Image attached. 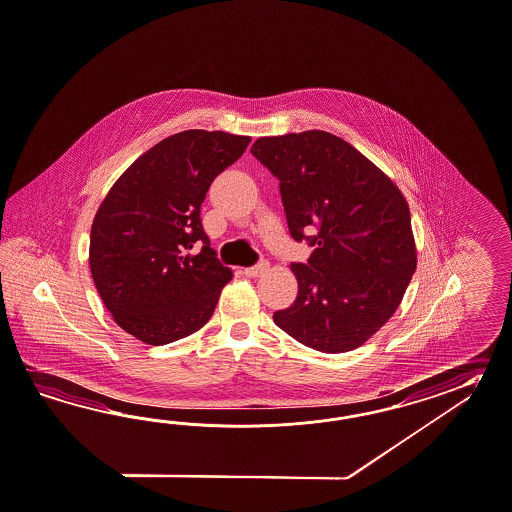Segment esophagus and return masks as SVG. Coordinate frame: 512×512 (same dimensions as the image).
<instances>
[{"label": "esophagus", "instance_id": "esophagus-1", "mask_svg": "<svg viewBox=\"0 0 512 512\" xmlns=\"http://www.w3.org/2000/svg\"><path fill=\"white\" fill-rule=\"evenodd\" d=\"M267 271H269V263L267 262L258 263V265H254V267L243 269V273L250 276V278H258V276L265 275Z\"/></svg>", "mask_w": 512, "mask_h": 512}]
</instances>
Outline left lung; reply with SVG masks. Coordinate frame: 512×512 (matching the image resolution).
I'll list each match as a JSON object with an SVG mask.
<instances>
[{
    "label": "left lung",
    "instance_id": "1",
    "mask_svg": "<svg viewBox=\"0 0 512 512\" xmlns=\"http://www.w3.org/2000/svg\"><path fill=\"white\" fill-rule=\"evenodd\" d=\"M252 156L280 180L289 234L310 239L291 263L297 299L276 327L321 353L364 345L399 308L418 265L407 198L375 163L321 130L260 137Z\"/></svg>",
    "mask_w": 512,
    "mask_h": 512
}]
</instances>
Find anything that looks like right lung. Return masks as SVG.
<instances>
[{
	"instance_id": "add662e5",
	"label": "right lung",
	"mask_w": 512,
	"mask_h": 512,
	"mask_svg": "<svg viewBox=\"0 0 512 512\" xmlns=\"http://www.w3.org/2000/svg\"><path fill=\"white\" fill-rule=\"evenodd\" d=\"M249 143V135L174 133L135 159L102 200L91 228L92 280L133 338L167 345L210 321L234 273L211 249L200 206Z\"/></svg>"
}]
</instances>
